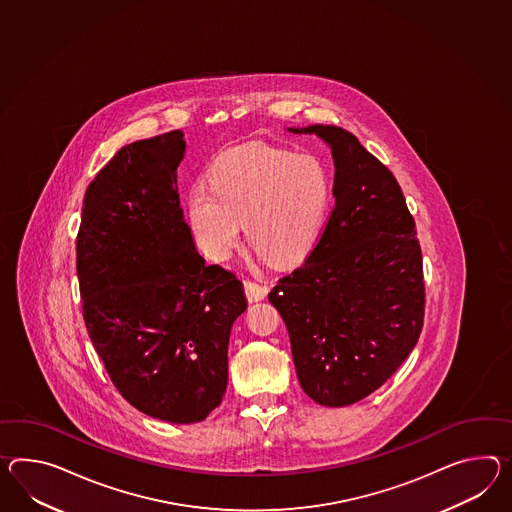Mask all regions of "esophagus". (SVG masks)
<instances>
[{"label":"esophagus","instance_id":"1","mask_svg":"<svg viewBox=\"0 0 512 512\" xmlns=\"http://www.w3.org/2000/svg\"><path fill=\"white\" fill-rule=\"evenodd\" d=\"M244 290H246V298L250 301H261L266 298V294H268V285H262V283H257V281H253V279H244Z\"/></svg>","mask_w":512,"mask_h":512}]
</instances>
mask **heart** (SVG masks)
<instances>
[{"label":"heart","instance_id":"obj_1","mask_svg":"<svg viewBox=\"0 0 512 512\" xmlns=\"http://www.w3.org/2000/svg\"><path fill=\"white\" fill-rule=\"evenodd\" d=\"M209 181L211 187L190 188L187 212L201 250L214 261L229 259L244 224L251 246L279 266L301 261L322 235L331 177L314 155L242 146L216 159Z\"/></svg>","mask_w":512,"mask_h":512}]
</instances>
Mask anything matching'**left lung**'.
I'll list each match as a JSON object with an SVG mask.
<instances>
[{
  "label": "left lung",
  "mask_w": 512,
  "mask_h": 512,
  "mask_svg": "<svg viewBox=\"0 0 512 512\" xmlns=\"http://www.w3.org/2000/svg\"><path fill=\"white\" fill-rule=\"evenodd\" d=\"M335 159V207L316 246L268 300L285 320L303 392L346 407L381 387L424 327L416 224L396 177L337 125H311Z\"/></svg>",
  "instance_id": "8db88e82"
}]
</instances>
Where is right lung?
Wrapping results in <instances>:
<instances>
[{
	"label": "right lung",
	"mask_w": 512,
	"mask_h": 512,
	"mask_svg": "<svg viewBox=\"0 0 512 512\" xmlns=\"http://www.w3.org/2000/svg\"><path fill=\"white\" fill-rule=\"evenodd\" d=\"M183 153L179 129L124 146L88 185L77 233L88 337L124 399L170 424L222 403L231 327L248 307L237 275L194 246Z\"/></svg>",
	"instance_id": "obj_1"
}]
</instances>
